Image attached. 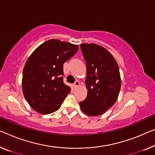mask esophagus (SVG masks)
<instances>
[{
  "label": "esophagus",
  "mask_w": 155,
  "mask_h": 155,
  "mask_svg": "<svg viewBox=\"0 0 155 155\" xmlns=\"http://www.w3.org/2000/svg\"><path fill=\"white\" fill-rule=\"evenodd\" d=\"M79 85H80L79 81H77L74 83V88H77V87L79 86Z\"/></svg>",
  "instance_id": "34e87169"
}]
</instances>
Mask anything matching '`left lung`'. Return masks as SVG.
<instances>
[{"instance_id":"left-lung-1","label":"left lung","mask_w":155,"mask_h":155,"mask_svg":"<svg viewBox=\"0 0 155 155\" xmlns=\"http://www.w3.org/2000/svg\"><path fill=\"white\" fill-rule=\"evenodd\" d=\"M80 47L86 63L87 94L79 105L85 115L98 116L117 100L121 87L119 68L111 54L101 46L85 43Z\"/></svg>"}]
</instances>
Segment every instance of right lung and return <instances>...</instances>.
Returning <instances> with one entry per match:
<instances>
[{"label":"right lung","mask_w":155,"mask_h":155,"mask_svg":"<svg viewBox=\"0 0 155 155\" xmlns=\"http://www.w3.org/2000/svg\"><path fill=\"white\" fill-rule=\"evenodd\" d=\"M77 45L49 40L36 48L25 64L22 89L31 108L49 114L59 109L71 88L63 83V64L77 52Z\"/></svg>","instance_id":"obj_1"}]
</instances>
